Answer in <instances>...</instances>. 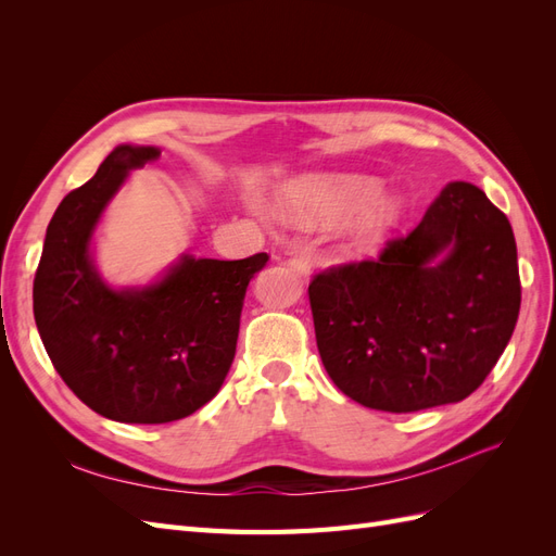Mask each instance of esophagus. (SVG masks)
<instances>
[{"label": "esophagus", "instance_id": "obj_1", "mask_svg": "<svg viewBox=\"0 0 556 556\" xmlns=\"http://www.w3.org/2000/svg\"><path fill=\"white\" fill-rule=\"evenodd\" d=\"M285 264H288L292 271L299 274V276H308V271H311V264H308V260L304 255H292Z\"/></svg>", "mask_w": 556, "mask_h": 556}]
</instances>
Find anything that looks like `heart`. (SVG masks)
<instances>
[{"instance_id": "1", "label": "heart", "mask_w": 556, "mask_h": 556, "mask_svg": "<svg viewBox=\"0 0 556 556\" xmlns=\"http://www.w3.org/2000/svg\"><path fill=\"white\" fill-rule=\"evenodd\" d=\"M371 190L368 182L359 178H315L301 182L290 197V213L294 220L304 225H325L348 213L352 206ZM394 206L387 201H376L366 206L352 227V243L366 245L392 223Z\"/></svg>"}]
</instances>
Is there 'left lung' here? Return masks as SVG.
<instances>
[{"mask_svg": "<svg viewBox=\"0 0 556 556\" xmlns=\"http://www.w3.org/2000/svg\"><path fill=\"white\" fill-rule=\"evenodd\" d=\"M308 296L319 357L345 396L384 413L462 401L517 323L513 227L476 185L450 182L415 229L376 260L315 274Z\"/></svg>", "mask_w": 556, "mask_h": 556, "instance_id": "left-lung-1", "label": "left lung"}]
</instances>
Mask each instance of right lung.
Segmentation results:
<instances>
[{"mask_svg":"<svg viewBox=\"0 0 556 556\" xmlns=\"http://www.w3.org/2000/svg\"><path fill=\"white\" fill-rule=\"evenodd\" d=\"M155 160L157 148H115L62 199L31 290L60 378L88 408L127 425L176 422L217 394L237 352L248 285L268 262L266 252L182 257L153 288H106L88 250L94 223L127 172Z\"/></svg>","mask_w":556,"mask_h":556,"instance_id":"1","label":"right lung"}]
</instances>
